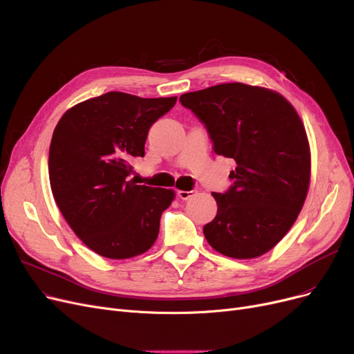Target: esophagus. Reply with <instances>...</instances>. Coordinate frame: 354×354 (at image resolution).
Returning a JSON list of instances; mask_svg holds the SVG:
<instances>
[{"instance_id":"obj_1","label":"esophagus","mask_w":354,"mask_h":354,"mask_svg":"<svg viewBox=\"0 0 354 354\" xmlns=\"http://www.w3.org/2000/svg\"><path fill=\"white\" fill-rule=\"evenodd\" d=\"M177 196H178V198H181V200H189V198H192V197L194 196V190H190V192L178 190V192H177Z\"/></svg>"}]
</instances>
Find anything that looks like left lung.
Returning <instances> with one entry per match:
<instances>
[{
    "instance_id": "obj_1",
    "label": "left lung",
    "mask_w": 354,
    "mask_h": 354,
    "mask_svg": "<svg viewBox=\"0 0 354 354\" xmlns=\"http://www.w3.org/2000/svg\"><path fill=\"white\" fill-rule=\"evenodd\" d=\"M207 127L214 151L234 158L233 185L213 193L217 216L203 232L220 254L256 259L297 220L311 176L310 145L296 109L270 88L227 82L180 97Z\"/></svg>"
}]
</instances>
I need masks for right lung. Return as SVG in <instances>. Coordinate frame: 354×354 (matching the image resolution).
Masks as SVG:
<instances>
[{"label":"right lung","mask_w":354,"mask_h":354,"mask_svg":"<svg viewBox=\"0 0 354 354\" xmlns=\"http://www.w3.org/2000/svg\"><path fill=\"white\" fill-rule=\"evenodd\" d=\"M177 97L141 98L110 91L75 104L53 133L48 173L54 200L77 237L102 257L150 250L174 190L137 185L131 160L144 157L153 122Z\"/></svg>","instance_id":"1"}]
</instances>
